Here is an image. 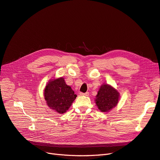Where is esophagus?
Returning <instances> with one entry per match:
<instances>
[{
	"mask_svg": "<svg viewBox=\"0 0 160 160\" xmlns=\"http://www.w3.org/2000/svg\"><path fill=\"white\" fill-rule=\"evenodd\" d=\"M80 94L81 96H89V92H86V93H82V92H80Z\"/></svg>",
	"mask_w": 160,
	"mask_h": 160,
	"instance_id": "34e87169",
	"label": "esophagus"
}]
</instances>
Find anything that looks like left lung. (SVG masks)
<instances>
[{"label":"left lung","mask_w":160,"mask_h":160,"mask_svg":"<svg viewBox=\"0 0 160 160\" xmlns=\"http://www.w3.org/2000/svg\"><path fill=\"white\" fill-rule=\"evenodd\" d=\"M119 93L115 88L108 84H103L98 92L96 103L102 112H108L117 105Z\"/></svg>","instance_id":"1"}]
</instances>
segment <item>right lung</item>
Instances as JSON below:
<instances>
[{
	"mask_svg": "<svg viewBox=\"0 0 160 160\" xmlns=\"http://www.w3.org/2000/svg\"><path fill=\"white\" fill-rule=\"evenodd\" d=\"M76 96L72 88L66 84L62 78L51 80L44 91L47 105L58 113L67 112Z\"/></svg>",
	"mask_w": 160,
	"mask_h": 160,
	"instance_id": "1",
	"label": "right lung"
}]
</instances>
